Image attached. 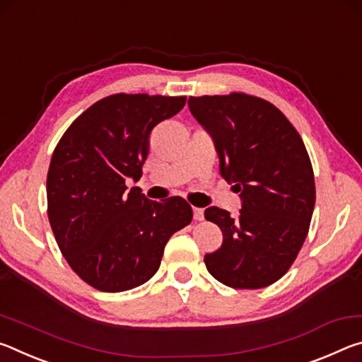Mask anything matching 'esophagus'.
Here are the masks:
<instances>
[{
  "mask_svg": "<svg viewBox=\"0 0 362 362\" xmlns=\"http://www.w3.org/2000/svg\"><path fill=\"white\" fill-rule=\"evenodd\" d=\"M194 220L195 221H202L204 220V210L202 209H197V206H194Z\"/></svg>",
  "mask_w": 362,
  "mask_h": 362,
  "instance_id": "34e87169",
  "label": "esophagus"
}]
</instances>
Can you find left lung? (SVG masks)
I'll use <instances>...</instances> for the list:
<instances>
[{
    "label": "left lung",
    "instance_id": "1",
    "mask_svg": "<svg viewBox=\"0 0 362 362\" xmlns=\"http://www.w3.org/2000/svg\"><path fill=\"white\" fill-rule=\"evenodd\" d=\"M191 114L211 134L221 176L240 192L242 210L210 206L223 244L204 262L233 288H263L286 274L310 230L315 173L303 139L282 112L244 93L191 96Z\"/></svg>",
    "mask_w": 362,
    "mask_h": 362
}]
</instances>
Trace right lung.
<instances>
[{"mask_svg":"<svg viewBox=\"0 0 362 362\" xmlns=\"http://www.w3.org/2000/svg\"><path fill=\"white\" fill-rule=\"evenodd\" d=\"M185 104V96L112 94L83 112L52 152L51 229L70 268L100 292L149 281L170 237L192 221L185 199L153 202L125 185L142 176L153 127Z\"/></svg>","mask_w":362,"mask_h":362,"instance_id":"right-lung-1","label":"right lung"}]
</instances>
